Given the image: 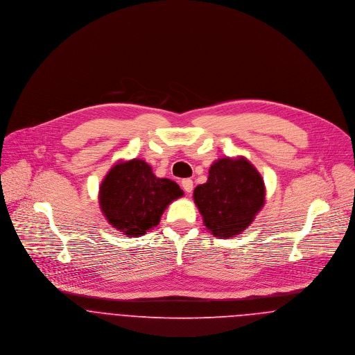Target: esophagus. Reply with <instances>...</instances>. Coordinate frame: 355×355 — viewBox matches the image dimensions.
<instances>
[{"label":"esophagus","mask_w":355,"mask_h":355,"mask_svg":"<svg viewBox=\"0 0 355 355\" xmlns=\"http://www.w3.org/2000/svg\"><path fill=\"white\" fill-rule=\"evenodd\" d=\"M193 180L191 179H183L182 180V187H183V190L186 191V193H193Z\"/></svg>","instance_id":"esophagus-1"}]
</instances>
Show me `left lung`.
Listing matches in <instances>:
<instances>
[{"label":"left lung","instance_id":"left-lung-1","mask_svg":"<svg viewBox=\"0 0 355 355\" xmlns=\"http://www.w3.org/2000/svg\"><path fill=\"white\" fill-rule=\"evenodd\" d=\"M194 202L214 236L232 238L245 231L262 209L263 180L245 157L220 158L210 166L207 182L196 187Z\"/></svg>","mask_w":355,"mask_h":355}]
</instances>
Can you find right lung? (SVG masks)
I'll list each match as a JSON object with an SVG mask.
<instances>
[{"instance_id": "add662e5", "label": "right lung", "mask_w": 355, "mask_h": 355, "mask_svg": "<svg viewBox=\"0 0 355 355\" xmlns=\"http://www.w3.org/2000/svg\"><path fill=\"white\" fill-rule=\"evenodd\" d=\"M183 197L180 187L157 178L144 159L117 162L100 187V207L107 223L128 236H142L158 225L172 201Z\"/></svg>"}]
</instances>
